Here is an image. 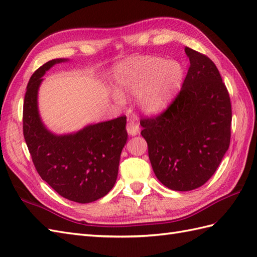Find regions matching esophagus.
<instances>
[{"instance_id": "obj_1", "label": "esophagus", "mask_w": 257, "mask_h": 257, "mask_svg": "<svg viewBox=\"0 0 257 257\" xmlns=\"http://www.w3.org/2000/svg\"><path fill=\"white\" fill-rule=\"evenodd\" d=\"M140 127L138 123H136L134 121H130L127 123V133L129 136H137L139 134Z\"/></svg>"}]
</instances>
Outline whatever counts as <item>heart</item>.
I'll return each mask as SVG.
<instances>
[{
	"label": "heart",
	"mask_w": 257,
	"mask_h": 257,
	"mask_svg": "<svg viewBox=\"0 0 257 257\" xmlns=\"http://www.w3.org/2000/svg\"><path fill=\"white\" fill-rule=\"evenodd\" d=\"M183 76V68L177 61L142 57L119 63L114 69L112 81L121 94L139 96V109L152 116L162 111L175 96ZM118 93H112V98L121 103L122 96Z\"/></svg>",
	"instance_id": "1"
}]
</instances>
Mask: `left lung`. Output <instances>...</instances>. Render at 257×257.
<instances>
[{"label": "left lung", "instance_id": "left-lung-1", "mask_svg": "<svg viewBox=\"0 0 257 257\" xmlns=\"http://www.w3.org/2000/svg\"><path fill=\"white\" fill-rule=\"evenodd\" d=\"M189 69L180 94L162 114L141 119L154 174L177 192L200 187L228 151L232 110L228 89L209 58L188 47Z\"/></svg>", "mask_w": 257, "mask_h": 257}]
</instances>
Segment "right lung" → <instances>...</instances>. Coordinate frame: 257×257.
Instances as JSON below:
<instances>
[{"instance_id": "obj_1", "label": "right lung", "mask_w": 257, "mask_h": 257, "mask_svg": "<svg viewBox=\"0 0 257 257\" xmlns=\"http://www.w3.org/2000/svg\"><path fill=\"white\" fill-rule=\"evenodd\" d=\"M67 61L69 59L48 61L29 79L24 99V138L40 177L64 198L88 204L114 187L128 139L127 118L91 123L71 134L51 133L41 120L38 91L47 71Z\"/></svg>"}]
</instances>
